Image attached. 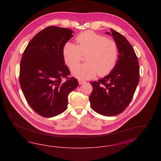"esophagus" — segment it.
I'll return each mask as SVG.
<instances>
[{
  "mask_svg": "<svg viewBox=\"0 0 161 161\" xmlns=\"http://www.w3.org/2000/svg\"><path fill=\"white\" fill-rule=\"evenodd\" d=\"M78 83H79V84H80V85H81V84L84 83H85V81H83V80H78Z\"/></svg>",
  "mask_w": 161,
  "mask_h": 161,
  "instance_id": "1",
  "label": "esophagus"
}]
</instances>
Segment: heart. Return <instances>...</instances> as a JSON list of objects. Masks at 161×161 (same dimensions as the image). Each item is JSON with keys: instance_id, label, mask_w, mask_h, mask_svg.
Returning <instances> with one entry per match:
<instances>
[{"instance_id": "1", "label": "heart", "mask_w": 161, "mask_h": 161, "mask_svg": "<svg viewBox=\"0 0 161 161\" xmlns=\"http://www.w3.org/2000/svg\"><path fill=\"white\" fill-rule=\"evenodd\" d=\"M77 45L68 42L63 48L66 64L72 67L80 59L82 53H87L88 62L72 67L71 73L80 80H88L108 74L115 67L118 58V47L114 41L92 31L77 36Z\"/></svg>"}]
</instances>
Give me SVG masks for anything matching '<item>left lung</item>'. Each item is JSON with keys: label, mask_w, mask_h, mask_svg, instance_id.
<instances>
[{"label": "left lung", "mask_w": 161, "mask_h": 161, "mask_svg": "<svg viewBox=\"0 0 161 161\" xmlns=\"http://www.w3.org/2000/svg\"><path fill=\"white\" fill-rule=\"evenodd\" d=\"M118 50V58L110 73L97 81L91 82L93 90L91 107L100 115L112 116L123 112L133 98L139 81V66L136 55L129 41L111 29Z\"/></svg>", "instance_id": "left-lung-1"}]
</instances>
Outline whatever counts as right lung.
<instances>
[{"instance_id":"obj_1","label":"right lung","mask_w":161,"mask_h":161,"mask_svg":"<svg viewBox=\"0 0 161 161\" xmlns=\"http://www.w3.org/2000/svg\"><path fill=\"white\" fill-rule=\"evenodd\" d=\"M72 33L69 28L48 26L32 38L23 52L20 85L30 107L43 117L64 112L69 93L78 86L77 79L68 77L70 71L63 57V46Z\"/></svg>"}]
</instances>
